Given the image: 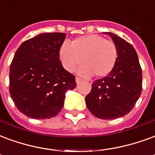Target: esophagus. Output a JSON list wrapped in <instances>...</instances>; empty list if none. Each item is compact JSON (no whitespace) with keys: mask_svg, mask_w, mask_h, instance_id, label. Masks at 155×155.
Wrapping results in <instances>:
<instances>
[{"mask_svg":"<svg viewBox=\"0 0 155 155\" xmlns=\"http://www.w3.org/2000/svg\"><path fill=\"white\" fill-rule=\"evenodd\" d=\"M81 81H82V80H81V78H78V77L75 78V82H76V84H79L81 83Z\"/></svg>","mask_w":155,"mask_h":155,"instance_id":"34e87169","label":"esophagus"}]
</instances>
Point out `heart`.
I'll use <instances>...</instances> for the list:
<instances>
[{"instance_id": "1", "label": "heart", "mask_w": 155, "mask_h": 155, "mask_svg": "<svg viewBox=\"0 0 155 155\" xmlns=\"http://www.w3.org/2000/svg\"><path fill=\"white\" fill-rule=\"evenodd\" d=\"M62 66L69 72L74 71L78 65V74L88 77H104L113 71L117 61V48L113 42L98 34L79 37L69 45L64 42L59 51Z\"/></svg>"}]
</instances>
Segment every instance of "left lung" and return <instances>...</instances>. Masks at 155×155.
Listing matches in <instances>:
<instances>
[{
    "mask_svg": "<svg viewBox=\"0 0 155 155\" xmlns=\"http://www.w3.org/2000/svg\"><path fill=\"white\" fill-rule=\"evenodd\" d=\"M117 48L113 71L95 81L85 97L89 112L100 119L121 117L131 111L141 94L142 71L133 46L117 34L107 32Z\"/></svg>",
    "mask_w": 155,
    "mask_h": 155,
    "instance_id": "obj_1",
    "label": "left lung"
}]
</instances>
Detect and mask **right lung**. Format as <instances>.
<instances>
[{
    "mask_svg": "<svg viewBox=\"0 0 155 155\" xmlns=\"http://www.w3.org/2000/svg\"><path fill=\"white\" fill-rule=\"evenodd\" d=\"M65 33L40 34L25 41L10 67V94L19 112L34 119L53 117L63 107L65 94L76 86L63 68L59 51Z\"/></svg>",
    "mask_w": 155,
    "mask_h": 155,
    "instance_id": "right-lung-1",
    "label": "right lung"
}]
</instances>
